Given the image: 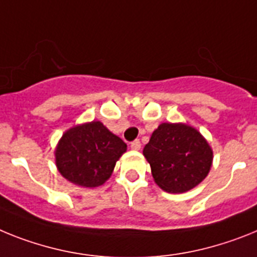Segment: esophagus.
<instances>
[{
    "label": "esophagus",
    "mask_w": 257,
    "mask_h": 257,
    "mask_svg": "<svg viewBox=\"0 0 257 257\" xmlns=\"http://www.w3.org/2000/svg\"><path fill=\"white\" fill-rule=\"evenodd\" d=\"M131 147L133 150H140L141 149V141L140 140H135L133 142H131Z\"/></svg>",
    "instance_id": "esophagus-1"
}]
</instances>
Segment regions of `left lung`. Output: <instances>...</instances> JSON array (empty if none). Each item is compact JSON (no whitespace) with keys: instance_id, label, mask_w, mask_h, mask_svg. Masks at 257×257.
I'll use <instances>...</instances> for the list:
<instances>
[{"instance_id":"obj_1","label":"left lung","mask_w":257,"mask_h":257,"mask_svg":"<svg viewBox=\"0 0 257 257\" xmlns=\"http://www.w3.org/2000/svg\"><path fill=\"white\" fill-rule=\"evenodd\" d=\"M144 155L156 184L173 194L200 184L212 164L209 145L199 132L185 124H160L145 146Z\"/></svg>"}]
</instances>
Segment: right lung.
Masks as SVG:
<instances>
[{"label":"right lung","mask_w":257,"mask_h":257,"mask_svg":"<svg viewBox=\"0 0 257 257\" xmlns=\"http://www.w3.org/2000/svg\"><path fill=\"white\" fill-rule=\"evenodd\" d=\"M126 145L99 121L67 131L55 151L61 175L82 187H95L111 176Z\"/></svg>","instance_id":"add662e5"}]
</instances>
